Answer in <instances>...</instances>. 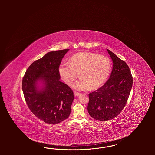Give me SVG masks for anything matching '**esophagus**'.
I'll use <instances>...</instances> for the list:
<instances>
[{
	"label": "esophagus",
	"instance_id": "1",
	"mask_svg": "<svg viewBox=\"0 0 155 155\" xmlns=\"http://www.w3.org/2000/svg\"><path fill=\"white\" fill-rule=\"evenodd\" d=\"M74 95L75 96H80V95H81V94H80V93H78V92H74Z\"/></svg>",
	"mask_w": 155,
	"mask_h": 155
}]
</instances>
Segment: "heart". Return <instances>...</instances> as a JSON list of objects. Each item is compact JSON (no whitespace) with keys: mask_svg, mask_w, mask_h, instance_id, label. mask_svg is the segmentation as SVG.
<instances>
[{"mask_svg":"<svg viewBox=\"0 0 155 155\" xmlns=\"http://www.w3.org/2000/svg\"><path fill=\"white\" fill-rule=\"evenodd\" d=\"M111 61L106 56L91 52H80L73 55L70 64L63 63L59 67V74L68 85H71L79 76L73 88L84 91L97 88L107 78L111 70Z\"/></svg>","mask_w":155,"mask_h":155,"instance_id":"obj_1","label":"heart"}]
</instances>
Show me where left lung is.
Listing matches in <instances>:
<instances>
[{"mask_svg": "<svg viewBox=\"0 0 155 155\" xmlns=\"http://www.w3.org/2000/svg\"><path fill=\"white\" fill-rule=\"evenodd\" d=\"M113 61L110 78L102 87L89 94L88 111L95 120L106 121L123 109L133 86V77L124 61L107 49Z\"/></svg>", "mask_w": 155, "mask_h": 155, "instance_id": "obj_1", "label": "left lung"}]
</instances>
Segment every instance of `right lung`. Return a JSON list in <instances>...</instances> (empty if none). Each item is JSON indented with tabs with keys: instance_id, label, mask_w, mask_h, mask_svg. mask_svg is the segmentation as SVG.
<instances>
[{
	"instance_id": "1",
	"label": "right lung",
	"mask_w": 155,
	"mask_h": 155,
	"mask_svg": "<svg viewBox=\"0 0 155 155\" xmlns=\"http://www.w3.org/2000/svg\"><path fill=\"white\" fill-rule=\"evenodd\" d=\"M68 49L48 52L33 62L22 81L26 103L45 123L58 124L69 116L74 100L72 89L60 81L59 68Z\"/></svg>"
}]
</instances>
